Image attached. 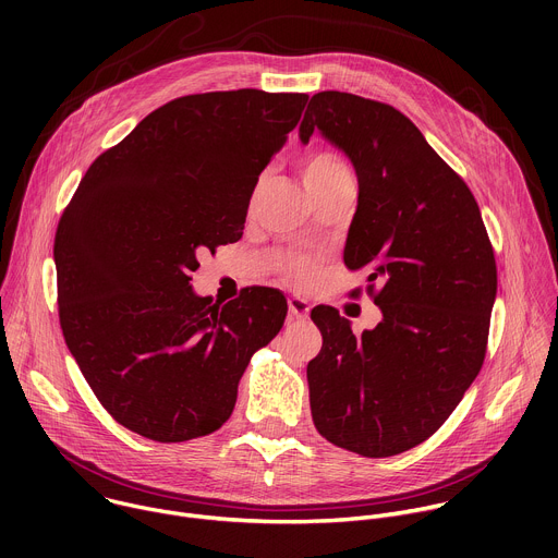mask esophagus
Returning <instances> with one entry per match:
<instances>
[{
	"instance_id": "34e87169",
	"label": "esophagus",
	"mask_w": 558,
	"mask_h": 558,
	"mask_svg": "<svg viewBox=\"0 0 558 558\" xmlns=\"http://www.w3.org/2000/svg\"><path fill=\"white\" fill-rule=\"evenodd\" d=\"M287 304H289V315L293 317V320H306L308 311H311V304H308L304 298H300V295H289Z\"/></svg>"
}]
</instances>
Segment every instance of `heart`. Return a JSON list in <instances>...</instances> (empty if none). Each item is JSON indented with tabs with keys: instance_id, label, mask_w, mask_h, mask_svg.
<instances>
[{
	"instance_id": "obj_1",
	"label": "heart",
	"mask_w": 558,
	"mask_h": 558,
	"mask_svg": "<svg viewBox=\"0 0 558 558\" xmlns=\"http://www.w3.org/2000/svg\"><path fill=\"white\" fill-rule=\"evenodd\" d=\"M349 170L344 166L342 158L333 151H313L311 156L304 158L302 163V181H304V187H320V185H327L340 177H347ZM289 276L295 278V280H304L308 276V263L304 260H298L289 267Z\"/></svg>"
}]
</instances>
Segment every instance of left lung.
Returning a JSON list of instances; mask_svg holds the SVG:
<instances>
[{"label":"left lung","instance_id":"1","mask_svg":"<svg viewBox=\"0 0 558 558\" xmlns=\"http://www.w3.org/2000/svg\"><path fill=\"white\" fill-rule=\"evenodd\" d=\"M320 132L349 156L357 209L344 265L366 271L381 323L353 336L333 306L311 320L323 349L306 366L313 424L362 457L426 441L480 375L497 295L495 252L468 185L392 106L327 90L300 141Z\"/></svg>","mask_w":558,"mask_h":558}]
</instances>
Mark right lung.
<instances>
[{"label": "right lung", "instance_id": "right-lung-1", "mask_svg": "<svg viewBox=\"0 0 558 558\" xmlns=\"http://www.w3.org/2000/svg\"><path fill=\"white\" fill-rule=\"evenodd\" d=\"M308 95L231 90L174 99L104 151L54 238L65 344L104 409L147 439L218 430L287 300L252 287L196 295L198 254L241 241L260 172Z\"/></svg>", "mask_w": 558, "mask_h": 558}]
</instances>
